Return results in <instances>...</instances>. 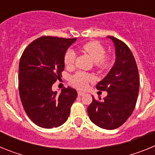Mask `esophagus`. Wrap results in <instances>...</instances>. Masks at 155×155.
<instances>
[{"instance_id": "esophagus-1", "label": "esophagus", "mask_w": 155, "mask_h": 155, "mask_svg": "<svg viewBox=\"0 0 155 155\" xmlns=\"http://www.w3.org/2000/svg\"><path fill=\"white\" fill-rule=\"evenodd\" d=\"M78 96H84V95L86 94V93L84 92V91H78Z\"/></svg>"}]
</instances>
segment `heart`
I'll list each match as a JSON object with an SVG mask.
<instances>
[{"instance_id":"heart-1","label":"heart","mask_w":155,"mask_h":155,"mask_svg":"<svg viewBox=\"0 0 155 155\" xmlns=\"http://www.w3.org/2000/svg\"><path fill=\"white\" fill-rule=\"evenodd\" d=\"M82 50L85 53H88L94 60V65L98 69L106 70L109 68L112 64V57L109 55H105V49L98 41H90L84 43L82 46ZM76 59V53L73 50L69 49L66 51L64 57V64L68 67L73 66ZM92 80V76L89 74L78 71L77 72L72 78L71 81L72 84L78 88L84 89L87 87V84Z\"/></svg>"}]
</instances>
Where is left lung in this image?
Segmentation results:
<instances>
[{
  "label": "left lung",
  "mask_w": 155,
  "mask_h": 155,
  "mask_svg": "<svg viewBox=\"0 0 155 155\" xmlns=\"http://www.w3.org/2000/svg\"><path fill=\"white\" fill-rule=\"evenodd\" d=\"M116 62L108 74L97 84V89L106 91L107 96L96 100L87 107L90 120L98 127L114 130L125 123L131 116L139 92V73L136 61L130 48L123 41L113 36Z\"/></svg>",
  "instance_id": "8db88e82"
}]
</instances>
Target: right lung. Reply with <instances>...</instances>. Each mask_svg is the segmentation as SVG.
Listing matches in <instances>:
<instances>
[{"label": "right lung", "instance_id": "right-lung-1", "mask_svg": "<svg viewBox=\"0 0 155 155\" xmlns=\"http://www.w3.org/2000/svg\"><path fill=\"white\" fill-rule=\"evenodd\" d=\"M77 38L42 36L24 50L19 62L18 90L23 108L30 120L42 128H53L68 119L76 90L64 87L61 94L52 90L61 80L64 70V57Z\"/></svg>", "mask_w": 155, "mask_h": 155}]
</instances>
